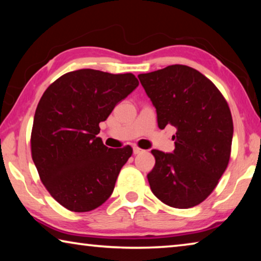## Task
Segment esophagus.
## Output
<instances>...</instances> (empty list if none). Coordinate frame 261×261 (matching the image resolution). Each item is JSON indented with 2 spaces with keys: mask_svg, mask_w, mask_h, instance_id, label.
Returning <instances> with one entry per match:
<instances>
[{
  "mask_svg": "<svg viewBox=\"0 0 261 261\" xmlns=\"http://www.w3.org/2000/svg\"><path fill=\"white\" fill-rule=\"evenodd\" d=\"M144 151L141 148H139L138 146H134V154H139V153H143Z\"/></svg>",
  "mask_w": 261,
  "mask_h": 261,
  "instance_id": "34e87169",
  "label": "esophagus"
}]
</instances>
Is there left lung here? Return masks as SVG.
I'll list each match as a JSON object with an SVG mask.
<instances>
[{
	"mask_svg": "<svg viewBox=\"0 0 261 261\" xmlns=\"http://www.w3.org/2000/svg\"><path fill=\"white\" fill-rule=\"evenodd\" d=\"M138 78L156 109L158 125L175 126V149H152L155 166L149 187L166 205L190 208L213 192L227 169L233 134L226 99L196 69L169 65Z\"/></svg>",
	"mask_w": 261,
	"mask_h": 261,
	"instance_id": "8db88e82",
	"label": "left lung"
}]
</instances>
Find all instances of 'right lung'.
I'll return each instance as SVG.
<instances>
[{"label": "right lung", "instance_id": "right-lung-1", "mask_svg": "<svg viewBox=\"0 0 261 261\" xmlns=\"http://www.w3.org/2000/svg\"><path fill=\"white\" fill-rule=\"evenodd\" d=\"M139 85L132 73L81 69L61 76L35 110L31 152L41 182L72 212L98 208L112 196L132 148H108L99 123Z\"/></svg>", "mask_w": 261, "mask_h": 261}]
</instances>
